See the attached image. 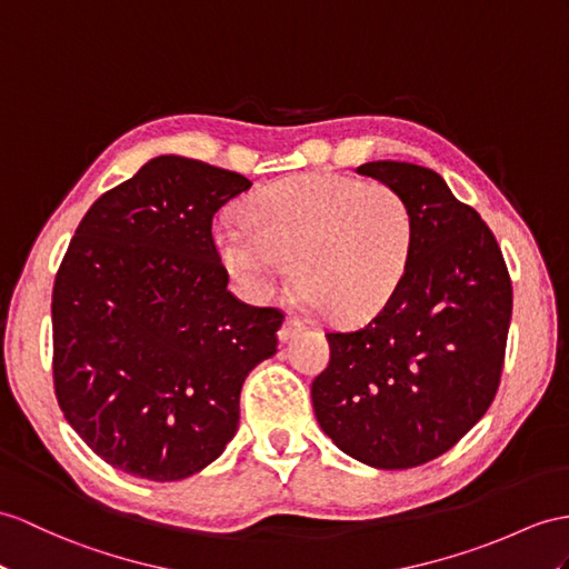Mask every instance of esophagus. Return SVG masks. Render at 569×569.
I'll list each match as a JSON object with an SVG mask.
<instances>
[{
    "label": "esophagus",
    "instance_id": "1",
    "mask_svg": "<svg viewBox=\"0 0 569 569\" xmlns=\"http://www.w3.org/2000/svg\"><path fill=\"white\" fill-rule=\"evenodd\" d=\"M301 330V323H299V318L297 316H289L287 321H284V326L280 328V332H277V338H280V342H289L292 340L297 332Z\"/></svg>",
    "mask_w": 569,
    "mask_h": 569
}]
</instances>
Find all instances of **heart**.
Instances as JSON below:
<instances>
[{"label":"heart","mask_w":569,"mask_h":569,"mask_svg":"<svg viewBox=\"0 0 569 569\" xmlns=\"http://www.w3.org/2000/svg\"><path fill=\"white\" fill-rule=\"evenodd\" d=\"M406 198L381 183L297 173L243 202V221H219L212 243L241 292L262 301L292 266L311 307L340 326L365 323L393 299L412 256Z\"/></svg>","instance_id":"heart-1"}]
</instances>
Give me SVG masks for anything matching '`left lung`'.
<instances>
[{
    "label": "left lung",
    "mask_w": 569,
    "mask_h": 569,
    "mask_svg": "<svg viewBox=\"0 0 569 569\" xmlns=\"http://www.w3.org/2000/svg\"><path fill=\"white\" fill-rule=\"evenodd\" d=\"M406 198L415 241L398 292L357 330L326 332L330 362L311 383L316 420L371 468H415L449 451L500 386L511 282L480 214L437 171L408 161L355 169Z\"/></svg>",
    "instance_id": "1"
}]
</instances>
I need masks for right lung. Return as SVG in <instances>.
I'll return each mask as SVG.
<instances>
[{
  "label": "right lung",
  "instance_id": "1",
  "mask_svg": "<svg viewBox=\"0 0 569 569\" xmlns=\"http://www.w3.org/2000/svg\"><path fill=\"white\" fill-rule=\"evenodd\" d=\"M241 173L163 154L81 219L52 289V373L67 422L106 463L157 482L217 461L248 373L284 316L233 297L212 217Z\"/></svg>",
  "mask_w": 569,
  "mask_h": 569
}]
</instances>
